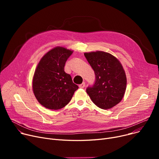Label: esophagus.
Returning a JSON list of instances; mask_svg holds the SVG:
<instances>
[{
    "label": "esophagus",
    "instance_id": "1",
    "mask_svg": "<svg viewBox=\"0 0 159 159\" xmlns=\"http://www.w3.org/2000/svg\"><path fill=\"white\" fill-rule=\"evenodd\" d=\"M79 87L80 88H84L85 87V82H82V84H80L79 86Z\"/></svg>",
    "mask_w": 159,
    "mask_h": 159
}]
</instances>
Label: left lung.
I'll list each match as a JSON object with an SVG mask.
<instances>
[{
  "label": "left lung",
  "instance_id": "1",
  "mask_svg": "<svg viewBox=\"0 0 159 159\" xmlns=\"http://www.w3.org/2000/svg\"><path fill=\"white\" fill-rule=\"evenodd\" d=\"M95 74V84L86 89L92 102L104 110L119 104L126 89V73L120 61L109 53L101 51L84 53Z\"/></svg>",
  "mask_w": 159,
  "mask_h": 159
}]
</instances>
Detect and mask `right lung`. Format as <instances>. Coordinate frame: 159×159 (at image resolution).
<instances>
[{
	"mask_svg": "<svg viewBox=\"0 0 159 159\" xmlns=\"http://www.w3.org/2000/svg\"><path fill=\"white\" fill-rule=\"evenodd\" d=\"M73 51L57 46L46 53L39 62L33 78V91L38 102L50 110L68 104L79 86L64 71L66 61Z\"/></svg>",
	"mask_w": 159,
	"mask_h": 159,
	"instance_id": "1",
	"label": "right lung"
}]
</instances>
